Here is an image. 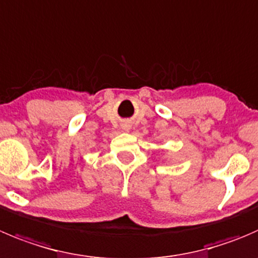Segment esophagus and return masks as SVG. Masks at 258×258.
<instances>
[{"mask_svg":"<svg viewBox=\"0 0 258 258\" xmlns=\"http://www.w3.org/2000/svg\"><path fill=\"white\" fill-rule=\"evenodd\" d=\"M123 128H124V130H128V126H126V127H123Z\"/></svg>","mask_w":258,"mask_h":258,"instance_id":"obj_1","label":"esophagus"}]
</instances>
